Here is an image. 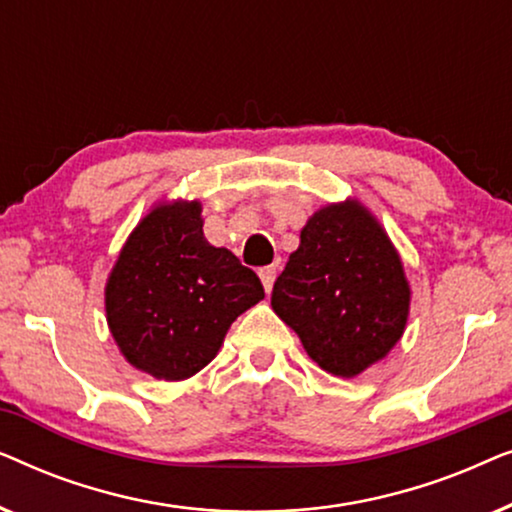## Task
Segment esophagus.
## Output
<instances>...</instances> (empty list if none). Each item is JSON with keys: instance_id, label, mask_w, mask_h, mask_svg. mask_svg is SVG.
Here are the masks:
<instances>
[{"instance_id": "1", "label": "esophagus", "mask_w": 512, "mask_h": 512, "mask_svg": "<svg viewBox=\"0 0 512 512\" xmlns=\"http://www.w3.org/2000/svg\"><path fill=\"white\" fill-rule=\"evenodd\" d=\"M258 277H261V282H263V289H265V293H270V291H272V284H275L277 270L272 268V265H268V268H261V272H258Z\"/></svg>"}]
</instances>
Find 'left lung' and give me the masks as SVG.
<instances>
[{"mask_svg": "<svg viewBox=\"0 0 512 512\" xmlns=\"http://www.w3.org/2000/svg\"><path fill=\"white\" fill-rule=\"evenodd\" d=\"M270 303L312 361L356 377L401 340L410 286L375 216L359 200H345L310 216Z\"/></svg>", "mask_w": 512, "mask_h": 512, "instance_id": "8db88e82", "label": "left lung"}]
</instances>
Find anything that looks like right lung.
<instances>
[{
  "mask_svg": "<svg viewBox=\"0 0 512 512\" xmlns=\"http://www.w3.org/2000/svg\"><path fill=\"white\" fill-rule=\"evenodd\" d=\"M202 207L163 202L132 230L107 279V324L121 354L156 380H186L228 328L265 298L261 279L202 233Z\"/></svg>",
  "mask_w": 512,
  "mask_h": 512,
  "instance_id": "add662e5",
  "label": "right lung"
}]
</instances>
